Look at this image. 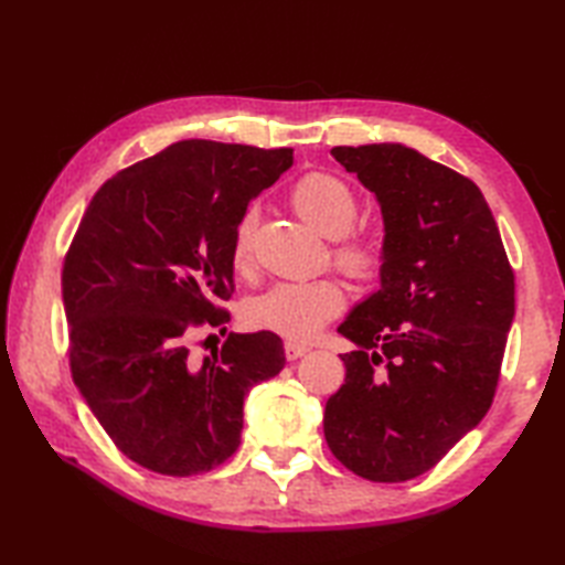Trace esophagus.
Returning a JSON list of instances; mask_svg holds the SVG:
<instances>
[{"mask_svg":"<svg viewBox=\"0 0 565 565\" xmlns=\"http://www.w3.org/2000/svg\"><path fill=\"white\" fill-rule=\"evenodd\" d=\"M308 352H310L308 344L294 342V340H286V342H284V354H286V359H289V362H296V359L306 356Z\"/></svg>","mask_w":565,"mask_h":565,"instance_id":"esophagus-1","label":"esophagus"}]
</instances>
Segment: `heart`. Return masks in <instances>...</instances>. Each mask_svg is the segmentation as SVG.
<instances>
[{
	"label": "heart",
	"instance_id": "1",
	"mask_svg": "<svg viewBox=\"0 0 565 565\" xmlns=\"http://www.w3.org/2000/svg\"><path fill=\"white\" fill-rule=\"evenodd\" d=\"M289 201L301 218L318 233L338 237L332 259L356 281H374L383 271V247L366 233L345 231L356 221V196L344 179L328 172H306L298 177ZM255 215L247 213L235 227L231 264L235 271H247L252 259ZM344 308V289L332 276L308 281H284L264 294L249 298L243 318L249 328L269 330L289 340H308Z\"/></svg>",
	"mask_w": 565,
	"mask_h": 565
}]
</instances>
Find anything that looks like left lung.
Masks as SVG:
<instances>
[{
	"instance_id": "8db88e82",
	"label": "left lung",
	"mask_w": 565,
	"mask_h": 565,
	"mask_svg": "<svg viewBox=\"0 0 565 565\" xmlns=\"http://www.w3.org/2000/svg\"><path fill=\"white\" fill-rule=\"evenodd\" d=\"M381 203V289L340 326L356 344L326 403L328 447L374 483L435 468L495 398L514 271L471 179L398 142L332 148Z\"/></svg>"
}]
</instances>
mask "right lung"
<instances>
[{"label": "right lung", "mask_w": 565, "mask_h": 565, "mask_svg": "<svg viewBox=\"0 0 565 565\" xmlns=\"http://www.w3.org/2000/svg\"><path fill=\"white\" fill-rule=\"evenodd\" d=\"M291 164V148L179 140L106 179L82 215L63 262L72 381L148 471L186 478L231 459L247 391L286 364L274 332H231L203 359L191 344L225 332L235 227Z\"/></svg>", "instance_id": "right-lung-1"}]
</instances>
